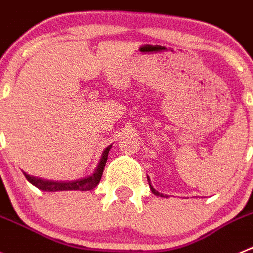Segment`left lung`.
Wrapping results in <instances>:
<instances>
[{
	"label": "left lung",
	"instance_id": "1",
	"mask_svg": "<svg viewBox=\"0 0 253 253\" xmlns=\"http://www.w3.org/2000/svg\"><path fill=\"white\" fill-rule=\"evenodd\" d=\"M147 181H149V185H150V189H151V192L154 193L155 195H159V197H168V195H164L163 193H159L158 190H155V189H154V186L151 185V181H150V179H149V177H147Z\"/></svg>",
	"mask_w": 253,
	"mask_h": 253
}]
</instances>
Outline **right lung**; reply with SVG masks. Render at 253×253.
<instances>
[{
	"label": "right lung",
	"mask_w": 253,
	"mask_h": 253,
	"mask_svg": "<svg viewBox=\"0 0 253 253\" xmlns=\"http://www.w3.org/2000/svg\"><path fill=\"white\" fill-rule=\"evenodd\" d=\"M111 146H108L104 150L103 154H102L101 161H99L98 166H97V169L88 177H83V179H78V180L73 181H54L42 179V177L33 176V175H29L26 172H24V175L33 185H35L39 189H42V190H46V192H59V190H82V192H84V190H92L101 181L104 165L107 163V158H108V152H110Z\"/></svg>",
	"instance_id": "right-lung-1"
}]
</instances>
